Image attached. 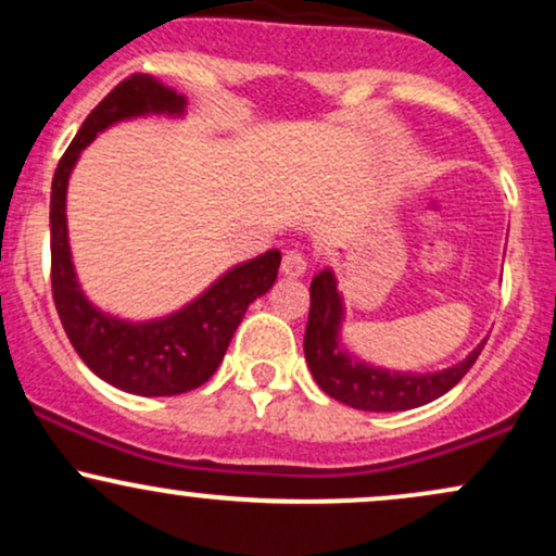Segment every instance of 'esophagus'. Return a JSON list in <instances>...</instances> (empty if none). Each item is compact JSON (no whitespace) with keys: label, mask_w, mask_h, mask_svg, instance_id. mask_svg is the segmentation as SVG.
Listing matches in <instances>:
<instances>
[{"label":"esophagus","mask_w":556,"mask_h":556,"mask_svg":"<svg viewBox=\"0 0 556 556\" xmlns=\"http://www.w3.org/2000/svg\"><path fill=\"white\" fill-rule=\"evenodd\" d=\"M305 269H308V261L300 251H287L282 258V274L285 277H303Z\"/></svg>","instance_id":"1"}]
</instances>
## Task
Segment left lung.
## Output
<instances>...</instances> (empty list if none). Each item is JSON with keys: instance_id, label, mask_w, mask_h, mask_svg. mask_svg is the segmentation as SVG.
Returning <instances> with one entry per match:
<instances>
[{"instance_id": "obj_1", "label": "left lung", "mask_w": 556, "mask_h": 556, "mask_svg": "<svg viewBox=\"0 0 556 556\" xmlns=\"http://www.w3.org/2000/svg\"><path fill=\"white\" fill-rule=\"evenodd\" d=\"M342 318V295L337 292L334 274L329 269L318 271L311 282V314L303 340L305 361H308L316 384L329 397L350 407H358V410H410V407H420L426 402L442 397L470 371V366L486 344L483 340L468 358L457 366L444 368V371L397 374L368 366V363L350 355L340 344Z\"/></svg>"}]
</instances>
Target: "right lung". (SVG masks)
I'll return each instance as SVG.
<instances>
[{
    "label": "right lung",
    "mask_w": 556,
    "mask_h": 556,
    "mask_svg": "<svg viewBox=\"0 0 556 556\" xmlns=\"http://www.w3.org/2000/svg\"><path fill=\"white\" fill-rule=\"evenodd\" d=\"M185 96L151 75H130L114 86L67 146L52 180V295L75 353L106 384L140 397H169L206 384L253 300L277 282L282 253L266 251L229 269L177 314L154 321H123L83 295L67 240V180L96 132L143 114H182Z\"/></svg>",
    "instance_id": "add662e5"
}]
</instances>
